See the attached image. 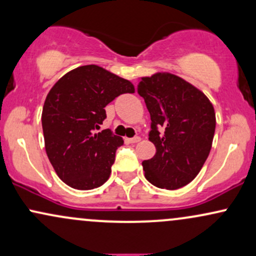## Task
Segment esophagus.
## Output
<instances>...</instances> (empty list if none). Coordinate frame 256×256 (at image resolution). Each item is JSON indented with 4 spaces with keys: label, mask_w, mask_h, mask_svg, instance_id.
I'll list each match as a JSON object with an SVG mask.
<instances>
[{
    "label": "esophagus",
    "mask_w": 256,
    "mask_h": 256,
    "mask_svg": "<svg viewBox=\"0 0 256 256\" xmlns=\"http://www.w3.org/2000/svg\"><path fill=\"white\" fill-rule=\"evenodd\" d=\"M140 137H138V136L132 137V138H128V143H137V142H140Z\"/></svg>",
    "instance_id": "34e87169"
}]
</instances>
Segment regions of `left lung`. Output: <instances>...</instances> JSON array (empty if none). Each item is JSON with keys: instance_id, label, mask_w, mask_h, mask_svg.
Segmentation results:
<instances>
[{"instance_id": "left-lung-1", "label": "left lung", "mask_w": 256, "mask_h": 256, "mask_svg": "<svg viewBox=\"0 0 256 256\" xmlns=\"http://www.w3.org/2000/svg\"><path fill=\"white\" fill-rule=\"evenodd\" d=\"M138 95L150 114L149 140L154 158L142 162L146 180L161 189L189 184L210 155L216 131V113L207 96L171 73L142 78Z\"/></svg>"}]
</instances>
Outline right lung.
<instances>
[{"instance_id": "right-lung-1", "label": "right lung", "mask_w": 256, "mask_h": 256, "mask_svg": "<svg viewBox=\"0 0 256 256\" xmlns=\"http://www.w3.org/2000/svg\"><path fill=\"white\" fill-rule=\"evenodd\" d=\"M128 92H134L130 82L96 64L72 70L49 91L42 112L46 152L68 186L90 190L108 180L124 140L110 128L95 131L107 118L106 106Z\"/></svg>"}]
</instances>
